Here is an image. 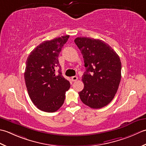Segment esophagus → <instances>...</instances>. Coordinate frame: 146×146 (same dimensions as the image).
Segmentation results:
<instances>
[{
	"mask_svg": "<svg viewBox=\"0 0 146 146\" xmlns=\"http://www.w3.org/2000/svg\"><path fill=\"white\" fill-rule=\"evenodd\" d=\"M77 79H78V77H77V76H73L71 77V79H72V81H76Z\"/></svg>",
	"mask_w": 146,
	"mask_h": 146,
	"instance_id": "34e87169",
	"label": "esophagus"
}]
</instances>
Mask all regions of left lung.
Returning <instances> with one entry per match:
<instances>
[{"mask_svg": "<svg viewBox=\"0 0 146 146\" xmlns=\"http://www.w3.org/2000/svg\"><path fill=\"white\" fill-rule=\"evenodd\" d=\"M74 42L81 52L86 67L80 99L90 108H103L117 92L121 80L120 57L108 44L99 39L78 37Z\"/></svg>", "mask_w": 146, "mask_h": 146, "instance_id": "left-lung-1", "label": "left lung"}]
</instances>
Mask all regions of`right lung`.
<instances>
[{"label": "right lung", "mask_w": 146, "mask_h": 146, "mask_svg": "<svg viewBox=\"0 0 146 146\" xmlns=\"http://www.w3.org/2000/svg\"><path fill=\"white\" fill-rule=\"evenodd\" d=\"M69 38V35H66L43 41L33 50L26 60V88L32 102L41 111H57L64 104L65 92L70 87L69 81L62 75L58 59Z\"/></svg>", "instance_id": "obj_1"}]
</instances>
